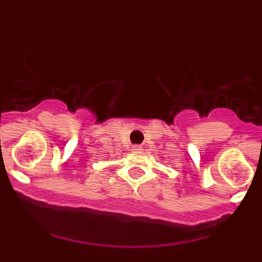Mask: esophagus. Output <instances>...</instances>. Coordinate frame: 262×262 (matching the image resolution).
Here are the masks:
<instances>
[{"label": "esophagus", "mask_w": 262, "mask_h": 262, "mask_svg": "<svg viewBox=\"0 0 262 262\" xmlns=\"http://www.w3.org/2000/svg\"><path fill=\"white\" fill-rule=\"evenodd\" d=\"M133 151L134 152H140V151H142V145H133Z\"/></svg>", "instance_id": "1"}]
</instances>
